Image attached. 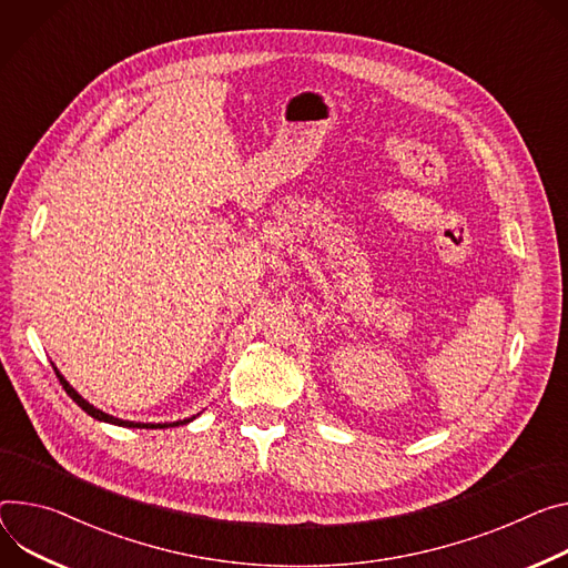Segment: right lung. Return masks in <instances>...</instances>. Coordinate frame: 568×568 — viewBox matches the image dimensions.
Segmentation results:
<instances>
[{"mask_svg":"<svg viewBox=\"0 0 568 568\" xmlns=\"http://www.w3.org/2000/svg\"><path fill=\"white\" fill-rule=\"evenodd\" d=\"M54 372H57V376H59V381H61V385H63V389L70 394V398L83 409V412H88V415L92 417V419H99V422H106V424H115V426H124V428H168V424L163 426V424H156V426H149V424H133V422H122V419H115V417H111V415H106V412H101V409H97L94 405H90L63 376H61V372L54 367ZM194 417H190V419H183V422H176V424H170V426H181V424H190Z\"/></svg>","mask_w":568,"mask_h":568,"instance_id":"obj_1","label":"right lung"}]
</instances>
